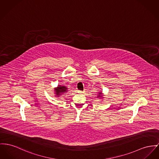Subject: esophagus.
Returning a JSON list of instances; mask_svg holds the SVG:
<instances>
[{"label": "esophagus", "mask_w": 159, "mask_h": 159, "mask_svg": "<svg viewBox=\"0 0 159 159\" xmlns=\"http://www.w3.org/2000/svg\"><path fill=\"white\" fill-rule=\"evenodd\" d=\"M77 92H78V93H84V92L81 91V90H78V91H77Z\"/></svg>", "instance_id": "esophagus-1"}]
</instances>
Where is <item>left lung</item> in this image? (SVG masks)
Returning a JSON list of instances; mask_svg holds the SVG:
<instances>
[{"mask_svg":"<svg viewBox=\"0 0 159 159\" xmlns=\"http://www.w3.org/2000/svg\"><path fill=\"white\" fill-rule=\"evenodd\" d=\"M99 94H100V95H99V96H100L102 95V93H99Z\"/></svg>","mask_w":159,"mask_h":159,"instance_id":"left-lung-1","label":"left lung"}]
</instances>
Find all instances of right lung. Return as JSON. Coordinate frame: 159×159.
<instances>
[{"mask_svg": "<svg viewBox=\"0 0 159 159\" xmlns=\"http://www.w3.org/2000/svg\"><path fill=\"white\" fill-rule=\"evenodd\" d=\"M55 90V93L56 95L58 96L61 95H63V93H64L65 92L67 91V88L64 86H61L59 85V87H58Z\"/></svg>", "mask_w": 159, "mask_h": 159, "instance_id": "1", "label": "right lung"}]
</instances>
